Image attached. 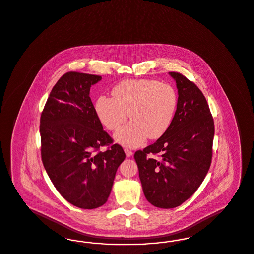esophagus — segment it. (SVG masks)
I'll return each instance as SVG.
<instances>
[{
    "label": "esophagus",
    "instance_id": "esophagus-1",
    "mask_svg": "<svg viewBox=\"0 0 254 254\" xmlns=\"http://www.w3.org/2000/svg\"><path fill=\"white\" fill-rule=\"evenodd\" d=\"M125 153H126V156H127V158H130L132 155H133L132 151H130V150H128V149H125Z\"/></svg>",
    "mask_w": 254,
    "mask_h": 254
}]
</instances>
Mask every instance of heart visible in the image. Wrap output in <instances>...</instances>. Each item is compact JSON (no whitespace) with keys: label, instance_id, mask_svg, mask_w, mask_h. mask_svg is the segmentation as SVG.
I'll return each mask as SVG.
<instances>
[{"label":"heart","instance_id":"obj_1","mask_svg":"<svg viewBox=\"0 0 254 254\" xmlns=\"http://www.w3.org/2000/svg\"><path fill=\"white\" fill-rule=\"evenodd\" d=\"M177 104L175 89L151 79H127L115 85L112 97L99 96L95 103L96 116L107 129L117 130L114 140L126 147L135 148L147 138L156 140L169 129Z\"/></svg>","mask_w":254,"mask_h":254}]
</instances>
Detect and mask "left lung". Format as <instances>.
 I'll return each mask as SVG.
<instances>
[{
  "instance_id": "1",
  "label": "left lung",
  "mask_w": 254,
  "mask_h": 254,
  "mask_svg": "<svg viewBox=\"0 0 254 254\" xmlns=\"http://www.w3.org/2000/svg\"><path fill=\"white\" fill-rule=\"evenodd\" d=\"M169 74L178 90L172 124L155 143L134 155L146 200L165 209L182 204L202 183L211 164L215 133L201 90L179 73ZM157 153L161 155L158 160L150 157Z\"/></svg>"
}]
</instances>
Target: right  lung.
Returning <instances> with one entry per match:
<instances>
[{
  "label": "right lung",
  "mask_w": 254,
  "mask_h": 254,
  "mask_svg": "<svg viewBox=\"0 0 254 254\" xmlns=\"http://www.w3.org/2000/svg\"><path fill=\"white\" fill-rule=\"evenodd\" d=\"M101 79L65 73L53 88L40 118L45 170L62 196L83 209L105 203L116 171L126 158L122 147L112 144L103 130L90 98V88ZM105 145L111 147L100 151Z\"/></svg>",
  "instance_id": "obj_1"
}]
</instances>
